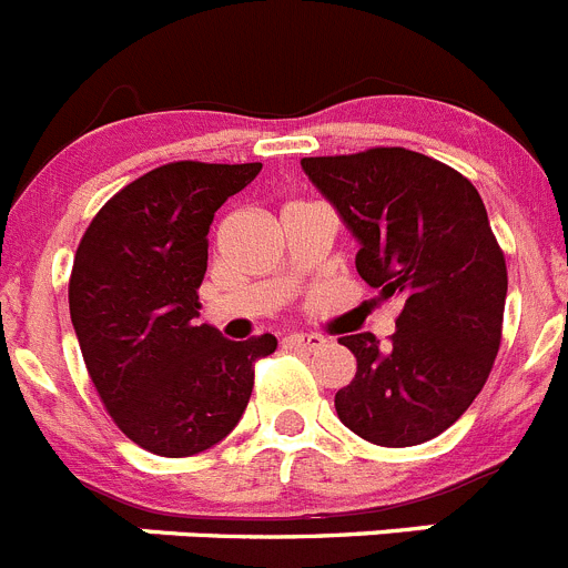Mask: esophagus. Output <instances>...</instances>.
Segmentation results:
<instances>
[{"instance_id":"1","label":"esophagus","mask_w":568,"mask_h":568,"mask_svg":"<svg viewBox=\"0 0 568 568\" xmlns=\"http://www.w3.org/2000/svg\"><path fill=\"white\" fill-rule=\"evenodd\" d=\"M288 345L296 347V351H305V354H314V351H320V347L325 345V336H320V334H291Z\"/></svg>"}]
</instances>
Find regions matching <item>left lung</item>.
I'll list each match as a JSON object with an SVG mask.
<instances>
[{"mask_svg": "<svg viewBox=\"0 0 568 568\" xmlns=\"http://www.w3.org/2000/svg\"><path fill=\"white\" fill-rule=\"evenodd\" d=\"M303 170L359 240V277L402 305L387 345L339 339L356 376L336 393V413L379 447L430 442L473 405L500 347L507 260L481 195L405 146L303 158Z\"/></svg>", "mask_w": 568, "mask_h": 568, "instance_id": "1", "label": "left lung"}]
</instances>
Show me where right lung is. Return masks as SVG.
<instances>
[{"mask_svg":"<svg viewBox=\"0 0 568 568\" xmlns=\"http://www.w3.org/2000/svg\"><path fill=\"white\" fill-rule=\"evenodd\" d=\"M263 163L175 161L126 183L101 206L70 274V320L87 373L121 433L183 458L237 427L254 362L277 336L223 339L197 325L214 212Z\"/></svg>","mask_w":568,"mask_h":568,"instance_id":"obj_1","label":"right lung"}]
</instances>
